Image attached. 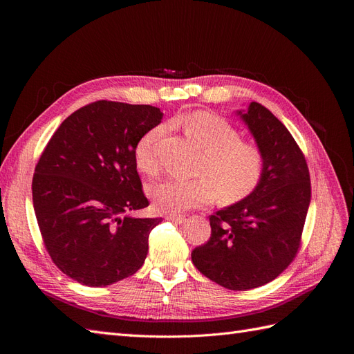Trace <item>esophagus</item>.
Returning a JSON list of instances; mask_svg holds the SVG:
<instances>
[{"instance_id": "esophagus-1", "label": "esophagus", "mask_w": 354, "mask_h": 354, "mask_svg": "<svg viewBox=\"0 0 354 354\" xmlns=\"http://www.w3.org/2000/svg\"><path fill=\"white\" fill-rule=\"evenodd\" d=\"M167 220L173 221L176 224H181V223L186 220V217L185 216H177V214H169V216H167Z\"/></svg>"}]
</instances>
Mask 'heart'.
Segmentation results:
<instances>
[{"label":"heart","mask_w":354,"mask_h":354,"mask_svg":"<svg viewBox=\"0 0 354 354\" xmlns=\"http://www.w3.org/2000/svg\"><path fill=\"white\" fill-rule=\"evenodd\" d=\"M185 130L205 152L195 180L165 178L149 186L147 194L160 212L177 214L202 207L217 198L234 203L248 198L264 176V156L257 146L242 142L230 122L207 112L185 118ZM165 133L164 125L147 130L134 146L137 168L152 176L158 171L156 145Z\"/></svg>","instance_id":"heart-1"}]
</instances>
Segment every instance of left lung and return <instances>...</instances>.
Segmentation results:
<instances>
[{
	"instance_id": "8db88e82",
	"label": "left lung",
	"mask_w": 354,
	"mask_h": 354,
	"mask_svg": "<svg viewBox=\"0 0 354 354\" xmlns=\"http://www.w3.org/2000/svg\"><path fill=\"white\" fill-rule=\"evenodd\" d=\"M236 115L264 156V176L252 194L209 217L211 238L192 251L208 279L233 291L279 276L298 251L312 198L306 158L286 127L251 102Z\"/></svg>"
}]
</instances>
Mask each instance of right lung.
<instances>
[{"instance_id": "right-lung-1", "label": "right lung", "mask_w": 354, "mask_h": 354, "mask_svg": "<svg viewBox=\"0 0 354 354\" xmlns=\"http://www.w3.org/2000/svg\"><path fill=\"white\" fill-rule=\"evenodd\" d=\"M164 113L99 100L69 115L35 167L32 202L51 260L81 285L108 286L143 266L160 218L133 217L149 201L134 146Z\"/></svg>"}]
</instances>
